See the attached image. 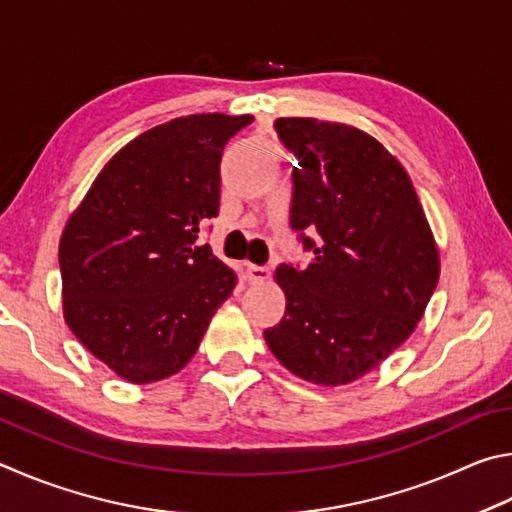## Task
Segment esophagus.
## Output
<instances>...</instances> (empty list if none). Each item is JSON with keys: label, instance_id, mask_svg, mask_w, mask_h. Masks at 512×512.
Wrapping results in <instances>:
<instances>
[{"label": "esophagus", "instance_id": "1", "mask_svg": "<svg viewBox=\"0 0 512 512\" xmlns=\"http://www.w3.org/2000/svg\"><path fill=\"white\" fill-rule=\"evenodd\" d=\"M245 279L249 283H263V281L270 279V270H267V267H263V265L247 263L245 265Z\"/></svg>", "mask_w": 512, "mask_h": 512}]
</instances>
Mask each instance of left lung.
Returning a JSON list of instances; mask_svg holds the SVG:
<instances>
[{"label":"left lung","mask_w":512,"mask_h":512,"mask_svg":"<svg viewBox=\"0 0 512 512\" xmlns=\"http://www.w3.org/2000/svg\"><path fill=\"white\" fill-rule=\"evenodd\" d=\"M274 130L299 161L290 227L312 261L276 270L288 303L265 342L294 375L337 387L414 333L436 290L438 249L407 170L371 134L297 116Z\"/></svg>","instance_id":"8db88e82"}]
</instances>
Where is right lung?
<instances>
[{
	"instance_id": "obj_1",
	"label": "right lung",
	"mask_w": 512,
	"mask_h": 512,
	"mask_svg": "<svg viewBox=\"0 0 512 512\" xmlns=\"http://www.w3.org/2000/svg\"><path fill=\"white\" fill-rule=\"evenodd\" d=\"M251 114L179 116L116 152L60 238L67 326L123 380L184 369L238 276L200 231L220 209V161Z\"/></svg>"
}]
</instances>
